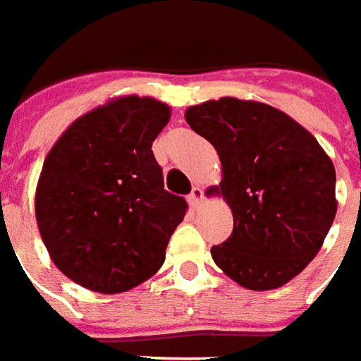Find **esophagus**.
<instances>
[{"label": "esophagus", "instance_id": "esophagus-1", "mask_svg": "<svg viewBox=\"0 0 361 361\" xmlns=\"http://www.w3.org/2000/svg\"><path fill=\"white\" fill-rule=\"evenodd\" d=\"M202 198H204V190H202L200 186H192V190L188 194V202H190V206L192 208H198L202 204Z\"/></svg>", "mask_w": 361, "mask_h": 361}]
</instances>
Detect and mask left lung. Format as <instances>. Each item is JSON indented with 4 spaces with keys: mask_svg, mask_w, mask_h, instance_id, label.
I'll list each match as a JSON object with an SVG mask.
<instances>
[{
    "mask_svg": "<svg viewBox=\"0 0 361 361\" xmlns=\"http://www.w3.org/2000/svg\"><path fill=\"white\" fill-rule=\"evenodd\" d=\"M216 147L233 231L212 258L249 290H274L321 249L336 216V173L313 135L274 106L224 97L186 111Z\"/></svg>",
    "mask_w": 361,
    "mask_h": 361,
    "instance_id": "obj_1",
    "label": "left lung"
}]
</instances>
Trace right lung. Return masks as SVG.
Masks as SVG:
<instances>
[{
  "label": "right lung",
  "mask_w": 361,
  "mask_h": 361,
  "mask_svg": "<svg viewBox=\"0 0 361 361\" xmlns=\"http://www.w3.org/2000/svg\"><path fill=\"white\" fill-rule=\"evenodd\" d=\"M169 114L155 99L122 97L75 120L46 157L38 229L54 264L87 290H132L165 262L188 209L152 152Z\"/></svg>",
  "instance_id": "obj_1"
}]
</instances>
